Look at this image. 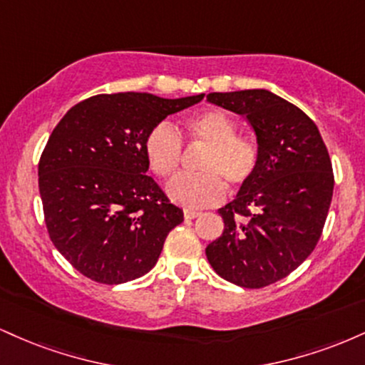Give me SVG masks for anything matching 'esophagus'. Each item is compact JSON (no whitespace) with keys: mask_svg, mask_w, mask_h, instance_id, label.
<instances>
[{"mask_svg":"<svg viewBox=\"0 0 365 365\" xmlns=\"http://www.w3.org/2000/svg\"><path fill=\"white\" fill-rule=\"evenodd\" d=\"M199 215H200V212L194 211V209H185V211H183V216H185V220H194V217H197Z\"/></svg>","mask_w":365,"mask_h":365,"instance_id":"esophagus-1","label":"esophagus"}]
</instances>
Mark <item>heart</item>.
<instances>
[{
    "label": "heart",
    "mask_w": 365,
    "mask_h": 365,
    "mask_svg": "<svg viewBox=\"0 0 365 365\" xmlns=\"http://www.w3.org/2000/svg\"><path fill=\"white\" fill-rule=\"evenodd\" d=\"M188 140L204 145L197 170L202 173L178 175L166 185V194L183 207H209L221 202L225 183L242 187L259 168L261 149L252 137L237 133V121L223 110L211 108L190 116L185 123ZM149 170L158 178H170L180 168L183 142L166 121L154 125L144 140Z\"/></svg>",
    "instance_id": "b5f03b06"
}]
</instances>
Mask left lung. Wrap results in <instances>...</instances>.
<instances>
[{
    "mask_svg": "<svg viewBox=\"0 0 365 365\" xmlns=\"http://www.w3.org/2000/svg\"><path fill=\"white\" fill-rule=\"evenodd\" d=\"M207 101L244 115L261 149L252 180L217 211L225 230L206 247L207 261L226 282L264 288L319 242L334 187L328 149L316 123L269 91L211 92Z\"/></svg>",
    "mask_w": 365,
    "mask_h": 365,
    "instance_id": "left-lung-1",
    "label": "left lung"
}]
</instances>
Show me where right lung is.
Segmentation results:
<instances>
[{
    "mask_svg": "<svg viewBox=\"0 0 365 365\" xmlns=\"http://www.w3.org/2000/svg\"><path fill=\"white\" fill-rule=\"evenodd\" d=\"M202 98L98 94L54 127L39 159V192L49 238L78 273L118 284L153 269L183 212L145 175V135Z\"/></svg>",
    "mask_w": 365,
    "mask_h": 365,
    "instance_id": "right-lung-1",
    "label": "right lung"
}]
</instances>
